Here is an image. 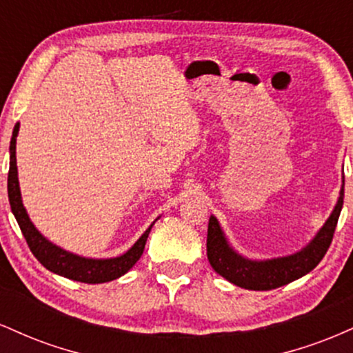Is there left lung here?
Returning a JSON list of instances; mask_svg holds the SVG:
<instances>
[{
	"label": "left lung",
	"instance_id": "obj_1",
	"mask_svg": "<svg viewBox=\"0 0 353 353\" xmlns=\"http://www.w3.org/2000/svg\"><path fill=\"white\" fill-rule=\"evenodd\" d=\"M342 205L343 189L340 190V197L334 212L330 214L323 228L319 230L317 236L305 249L289 255V257L261 262L249 261V259L241 257L234 252L225 241L217 219L210 216L208 228V259L210 265L229 282L249 290H272L292 281H297V279L309 274L310 270H314L329 250Z\"/></svg>",
	"mask_w": 353,
	"mask_h": 353
}]
</instances>
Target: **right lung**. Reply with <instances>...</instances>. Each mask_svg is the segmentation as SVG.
<instances>
[{
    "label": "right lung",
    "instance_id": "add662e5",
    "mask_svg": "<svg viewBox=\"0 0 353 353\" xmlns=\"http://www.w3.org/2000/svg\"><path fill=\"white\" fill-rule=\"evenodd\" d=\"M19 131V123H16L13 129V137L10 143V172H8V197H10V205L13 210L16 221H18L19 229H21L24 239H26L28 247L33 252L41 264L51 272L63 275V277L71 279L76 282L84 283H103L114 281L131 269L132 265L139 261V257L144 252L145 241H148L149 228L139 241L136 242L131 249L124 255L114 259H86L79 257L66 250L59 249L58 245L51 244L48 239H44L41 234L36 230L33 222L28 217L26 209H24L21 201V192H19L18 182V168H16V136Z\"/></svg>",
    "mask_w": 353,
    "mask_h": 353
}]
</instances>
